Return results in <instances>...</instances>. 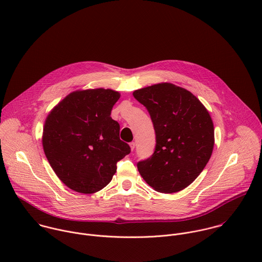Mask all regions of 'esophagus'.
Segmentation results:
<instances>
[{
    "label": "esophagus",
    "instance_id": "1",
    "mask_svg": "<svg viewBox=\"0 0 262 262\" xmlns=\"http://www.w3.org/2000/svg\"><path fill=\"white\" fill-rule=\"evenodd\" d=\"M129 147H130V150L134 151V150H135V147H136V143H135V142L129 143Z\"/></svg>",
    "mask_w": 262,
    "mask_h": 262
}]
</instances>
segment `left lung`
I'll list each match as a JSON object with an SVG mask.
<instances>
[{"instance_id": "left-lung-1", "label": "left lung", "mask_w": 262, "mask_h": 262, "mask_svg": "<svg viewBox=\"0 0 262 262\" xmlns=\"http://www.w3.org/2000/svg\"><path fill=\"white\" fill-rule=\"evenodd\" d=\"M133 95L147 108L156 135L153 155L138 163L140 175L158 192L183 190L199 177L213 152L209 111L189 91L172 83L153 84Z\"/></svg>"}]
</instances>
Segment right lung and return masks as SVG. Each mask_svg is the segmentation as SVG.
Returning a JSON list of instances; mask_svg holds the SVG:
<instances>
[{
    "instance_id": "obj_1",
    "label": "right lung",
    "mask_w": 262,
    "mask_h": 262,
    "mask_svg": "<svg viewBox=\"0 0 262 262\" xmlns=\"http://www.w3.org/2000/svg\"><path fill=\"white\" fill-rule=\"evenodd\" d=\"M120 94L113 90L75 91L45 119L42 145L49 164L70 189L92 194L106 187L116 163L130 152L119 139L111 110Z\"/></svg>"
}]
</instances>
